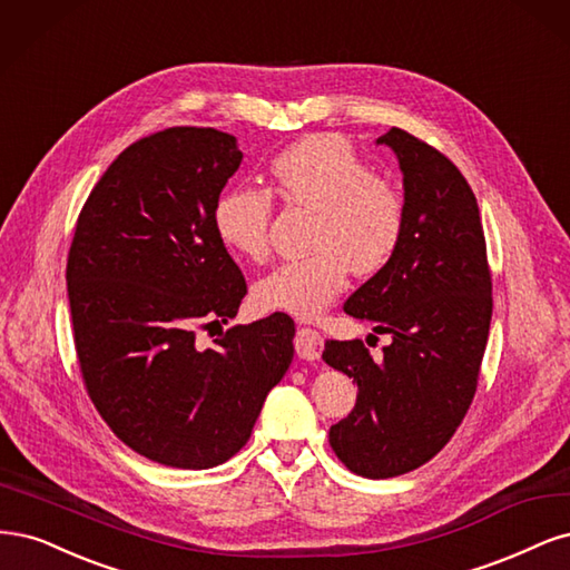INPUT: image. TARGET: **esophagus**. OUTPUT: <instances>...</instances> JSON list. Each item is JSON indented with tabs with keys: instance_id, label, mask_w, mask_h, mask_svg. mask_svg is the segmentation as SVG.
Wrapping results in <instances>:
<instances>
[{
	"instance_id": "esophagus-1",
	"label": "esophagus",
	"mask_w": 570,
	"mask_h": 570,
	"mask_svg": "<svg viewBox=\"0 0 570 570\" xmlns=\"http://www.w3.org/2000/svg\"><path fill=\"white\" fill-rule=\"evenodd\" d=\"M293 345H296V353L301 360H317L322 353V336L315 328L301 326L296 338H293Z\"/></svg>"
}]
</instances>
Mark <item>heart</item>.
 Listing matches in <instances>:
<instances>
[{
    "label": "heart",
    "mask_w": 570,
    "mask_h": 570,
    "mask_svg": "<svg viewBox=\"0 0 570 570\" xmlns=\"http://www.w3.org/2000/svg\"><path fill=\"white\" fill-rule=\"evenodd\" d=\"M272 191L293 208L312 210L309 253L282 263L255 284L263 309L303 320L320 315L345 286L347 269L372 277L393 261L405 236V198L374 175L355 146L336 135H312L269 163ZM272 194L234 187L217 196L213 227L232 253L261 263L269 253Z\"/></svg>",
    "instance_id": "b5f03b06"
}]
</instances>
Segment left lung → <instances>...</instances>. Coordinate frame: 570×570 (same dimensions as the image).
<instances>
[{"instance_id": "1", "label": "left lung", "mask_w": 570, "mask_h": 570, "mask_svg": "<svg viewBox=\"0 0 570 570\" xmlns=\"http://www.w3.org/2000/svg\"><path fill=\"white\" fill-rule=\"evenodd\" d=\"M376 141L391 146L405 175V236L343 309L391 343L372 357L360 338H332L322 357L357 383L355 407L328 429V445L353 473L393 479L431 462L471 407L492 274L481 210L456 165L400 127Z\"/></svg>"}]
</instances>
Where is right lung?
Listing matches in <instances>:
<instances>
[{
  "mask_svg": "<svg viewBox=\"0 0 570 570\" xmlns=\"http://www.w3.org/2000/svg\"><path fill=\"white\" fill-rule=\"evenodd\" d=\"M242 165L213 127H168L108 165L72 234L66 282L80 376L127 448L175 469H210L242 450L293 360L284 312L236 317L246 279L213 227Z\"/></svg>",
  "mask_w": 570,
  "mask_h": 570,
  "instance_id": "right-lung-1",
  "label": "right lung"
}]
</instances>
